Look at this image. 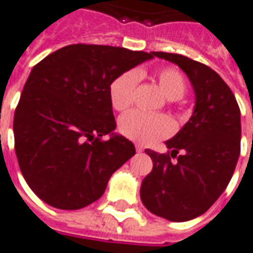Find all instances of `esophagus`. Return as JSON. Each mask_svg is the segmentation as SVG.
Wrapping results in <instances>:
<instances>
[{"instance_id": "34e87169", "label": "esophagus", "mask_w": 253, "mask_h": 253, "mask_svg": "<svg viewBox=\"0 0 253 253\" xmlns=\"http://www.w3.org/2000/svg\"><path fill=\"white\" fill-rule=\"evenodd\" d=\"M135 150H136V153H142V151H143V146L135 145Z\"/></svg>"}]
</instances>
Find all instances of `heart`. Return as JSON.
I'll return each mask as SVG.
<instances>
[{
	"label": "heart",
	"instance_id": "heart-1",
	"mask_svg": "<svg viewBox=\"0 0 253 253\" xmlns=\"http://www.w3.org/2000/svg\"><path fill=\"white\" fill-rule=\"evenodd\" d=\"M139 79V72L127 71L112 82L110 98L115 110L126 111L131 106L134 91ZM155 80L165 96L170 100H178L186 92V80L184 75L174 67L158 69L155 72ZM119 130L123 135L136 143L153 145L169 136L173 132L174 125L171 119L166 115L131 111L121 118Z\"/></svg>",
	"mask_w": 253,
	"mask_h": 253
}]
</instances>
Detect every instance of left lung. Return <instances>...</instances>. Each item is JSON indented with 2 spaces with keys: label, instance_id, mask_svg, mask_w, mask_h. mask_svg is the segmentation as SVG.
Instances as JSON below:
<instances>
[{
  "label": "left lung",
  "instance_id": "8db88e82",
  "mask_svg": "<svg viewBox=\"0 0 253 253\" xmlns=\"http://www.w3.org/2000/svg\"><path fill=\"white\" fill-rule=\"evenodd\" d=\"M153 55L188 75L196 106L188 123L166 141L168 153L145 150L153 170L142 181L141 200L157 216L188 221L207 212L231 181L240 155V108L228 84L208 65L177 53Z\"/></svg>",
  "mask_w": 253,
  "mask_h": 253
}]
</instances>
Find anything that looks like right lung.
I'll return each mask as SVG.
<instances>
[{"label": "right lung", "instance_id": "1", "mask_svg": "<svg viewBox=\"0 0 253 253\" xmlns=\"http://www.w3.org/2000/svg\"><path fill=\"white\" fill-rule=\"evenodd\" d=\"M153 57L121 46L72 44L33 67L13 132L20 169L37 197L65 211L102 197L112 173L135 154L131 141L112 132L111 84Z\"/></svg>", "mask_w": 253, "mask_h": 253}]
</instances>
